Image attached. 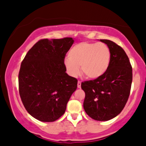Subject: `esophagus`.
Here are the masks:
<instances>
[{"mask_svg": "<svg viewBox=\"0 0 146 146\" xmlns=\"http://www.w3.org/2000/svg\"><path fill=\"white\" fill-rule=\"evenodd\" d=\"M77 88H81V81H78L77 82Z\"/></svg>", "mask_w": 146, "mask_h": 146, "instance_id": "1", "label": "esophagus"}]
</instances>
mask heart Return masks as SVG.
Wrapping results in <instances>:
<instances>
[{"instance_id": "obj_1", "label": "heart", "mask_w": 146, "mask_h": 146, "mask_svg": "<svg viewBox=\"0 0 146 146\" xmlns=\"http://www.w3.org/2000/svg\"><path fill=\"white\" fill-rule=\"evenodd\" d=\"M111 61V52L106 44L81 42L74 45L64 60L66 69L69 75L77 77L81 71L89 79L102 77Z\"/></svg>"}]
</instances>
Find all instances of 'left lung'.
Wrapping results in <instances>:
<instances>
[{
    "mask_svg": "<svg viewBox=\"0 0 146 146\" xmlns=\"http://www.w3.org/2000/svg\"><path fill=\"white\" fill-rule=\"evenodd\" d=\"M111 52L108 70L102 77L85 81L83 108L88 115L96 121H109L117 116L129 99L132 82V68L129 58L119 45L108 39H100Z\"/></svg>",
    "mask_w": 146,
    "mask_h": 146,
    "instance_id": "8db88e82",
    "label": "left lung"
}]
</instances>
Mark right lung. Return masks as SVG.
I'll return each mask as SVG.
<instances>
[{
	"label": "right lung",
	"instance_id": "obj_1",
	"mask_svg": "<svg viewBox=\"0 0 146 146\" xmlns=\"http://www.w3.org/2000/svg\"><path fill=\"white\" fill-rule=\"evenodd\" d=\"M74 43L70 37L39 40L22 61L18 80L23 104L31 115L52 122L64 114L77 87V80L66 74L64 58Z\"/></svg>",
	"mask_w": 146,
	"mask_h": 146
}]
</instances>
